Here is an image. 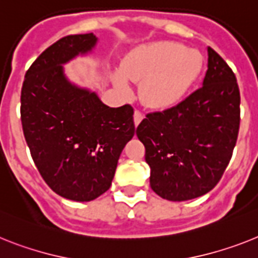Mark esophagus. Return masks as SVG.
<instances>
[{"mask_svg":"<svg viewBox=\"0 0 258 258\" xmlns=\"http://www.w3.org/2000/svg\"><path fill=\"white\" fill-rule=\"evenodd\" d=\"M143 119V114L139 111V110H135V112H134V122H135V125L139 124L140 122H142Z\"/></svg>","mask_w":258,"mask_h":258,"instance_id":"obj_1","label":"esophagus"}]
</instances>
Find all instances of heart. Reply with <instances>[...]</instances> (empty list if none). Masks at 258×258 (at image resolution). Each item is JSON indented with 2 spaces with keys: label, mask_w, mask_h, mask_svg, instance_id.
<instances>
[{
  "label": "heart",
  "mask_w": 258,
  "mask_h": 258,
  "mask_svg": "<svg viewBox=\"0 0 258 258\" xmlns=\"http://www.w3.org/2000/svg\"><path fill=\"white\" fill-rule=\"evenodd\" d=\"M203 59L198 51L174 42H155L130 52L122 64L124 79L143 82L140 94L153 109H169L185 97L202 71ZM128 90L122 77L116 79Z\"/></svg>",
  "instance_id": "1"
}]
</instances>
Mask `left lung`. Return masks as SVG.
Masks as SVG:
<instances>
[{"label": "left lung", "instance_id": "8db88e82", "mask_svg": "<svg viewBox=\"0 0 258 258\" xmlns=\"http://www.w3.org/2000/svg\"><path fill=\"white\" fill-rule=\"evenodd\" d=\"M207 52L202 86L174 107L147 114L136 128L146 147L151 187L173 202L198 198L215 187L239 135L236 76L211 47Z\"/></svg>", "mask_w": 258, "mask_h": 258}]
</instances>
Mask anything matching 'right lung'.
<instances>
[{
	"label": "right lung",
	"instance_id": "1",
	"mask_svg": "<svg viewBox=\"0 0 258 258\" xmlns=\"http://www.w3.org/2000/svg\"><path fill=\"white\" fill-rule=\"evenodd\" d=\"M96 43L93 34L59 39L32 62L21 92L23 135L40 176L56 194L77 202L110 189L135 134L133 106L109 107L64 76L62 64Z\"/></svg>",
	"mask_w": 258,
	"mask_h": 258
}]
</instances>
